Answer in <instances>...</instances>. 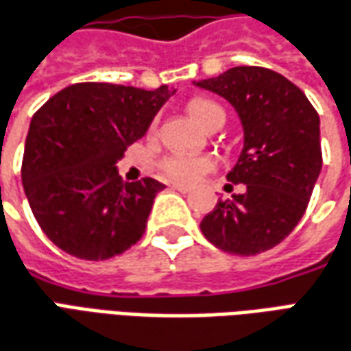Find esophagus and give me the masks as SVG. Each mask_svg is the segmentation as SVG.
Instances as JSON below:
<instances>
[{
    "label": "esophagus",
    "instance_id": "esophagus-1",
    "mask_svg": "<svg viewBox=\"0 0 351 351\" xmlns=\"http://www.w3.org/2000/svg\"><path fill=\"white\" fill-rule=\"evenodd\" d=\"M171 188H173V190H176V192H182V193L190 192V186H186V184H173Z\"/></svg>",
    "mask_w": 351,
    "mask_h": 351
}]
</instances>
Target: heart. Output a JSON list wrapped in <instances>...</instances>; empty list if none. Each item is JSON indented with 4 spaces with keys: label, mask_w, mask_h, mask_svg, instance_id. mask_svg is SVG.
Segmentation results:
<instances>
[{
    "label": "heart",
    "mask_w": 351,
    "mask_h": 351,
    "mask_svg": "<svg viewBox=\"0 0 351 351\" xmlns=\"http://www.w3.org/2000/svg\"><path fill=\"white\" fill-rule=\"evenodd\" d=\"M188 114L203 129L213 119L224 116L222 108L215 104L213 100L205 99L190 100ZM213 167H215V161L207 158V156H188V154H171L159 163V169H161L163 176H167L169 180H173V182L182 184L197 182L201 176L207 175Z\"/></svg>",
    "instance_id": "obj_1"
}]
</instances>
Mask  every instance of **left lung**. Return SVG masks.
<instances>
[{
	"mask_svg": "<svg viewBox=\"0 0 351 351\" xmlns=\"http://www.w3.org/2000/svg\"><path fill=\"white\" fill-rule=\"evenodd\" d=\"M193 83L226 99L243 125V150L228 180L245 192L218 199L201 232L232 254L268 251L295 230L312 197L323 163L319 116L295 83L261 66Z\"/></svg>",
	"mask_w": 351,
	"mask_h": 351,
	"instance_id": "left-lung-1",
	"label": "left lung"
}]
</instances>
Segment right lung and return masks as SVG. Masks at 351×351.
<instances>
[{
  "label": "right lung",
  "instance_id": "obj_1",
  "mask_svg": "<svg viewBox=\"0 0 351 351\" xmlns=\"http://www.w3.org/2000/svg\"><path fill=\"white\" fill-rule=\"evenodd\" d=\"M173 95L167 85L75 83L34 114L22 186L39 228L58 249L106 261L141 239L165 186L154 178L123 182L116 163Z\"/></svg>",
  "mask_w": 351,
  "mask_h": 351
}]
</instances>
